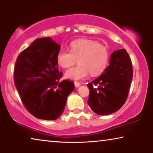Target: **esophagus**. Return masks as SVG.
<instances>
[{
	"mask_svg": "<svg viewBox=\"0 0 153 153\" xmlns=\"http://www.w3.org/2000/svg\"><path fill=\"white\" fill-rule=\"evenodd\" d=\"M80 85H81V83L78 82V81H75V82H74V85L76 87H79Z\"/></svg>",
	"mask_w": 153,
	"mask_h": 153,
	"instance_id": "34e87169",
	"label": "esophagus"
}]
</instances>
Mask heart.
I'll return each instance as SVG.
<instances>
[{"mask_svg": "<svg viewBox=\"0 0 153 153\" xmlns=\"http://www.w3.org/2000/svg\"><path fill=\"white\" fill-rule=\"evenodd\" d=\"M109 53L105 46L89 39H77L70 44V51L62 49L57 54V61L62 68H70L78 61L79 65L65 73L72 80L84 79L90 73L95 76L107 65Z\"/></svg>", "mask_w": 153, "mask_h": 153, "instance_id": "1", "label": "heart"}]
</instances>
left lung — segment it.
<instances>
[{
    "label": "left lung",
    "instance_id": "1",
    "mask_svg": "<svg viewBox=\"0 0 153 153\" xmlns=\"http://www.w3.org/2000/svg\"><path fill=\"white\" fill-rule=\"evenodd\" d=\"M132 76L131 60L126 50L114 51L102 74L87 84L90 90L88 104L91 109L101 116L120 109L126 102Z\"/></svg>",
    "mask_w": 153,
    "mask_h": 153
}]
</instances>
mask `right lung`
<instances>
[{
  "mask_svg": "<svg viewBox=\"0 0 153 153\" xmlns=\"http://www.w3.org/2000/svg\"><path fill=\"white\" fill-rule=\"evenodd\" d=\"M60 46L50 37L36 39L20 53L14 69V85L29 113L39 119L53 120L64 111L74 83L60 81L58 68Z\"/></svg>",
  "mask_w": 153,
  "mask_h": 153,
  "instance_id": "add662e5",
  "label": "right lung"
}]
</instances>
